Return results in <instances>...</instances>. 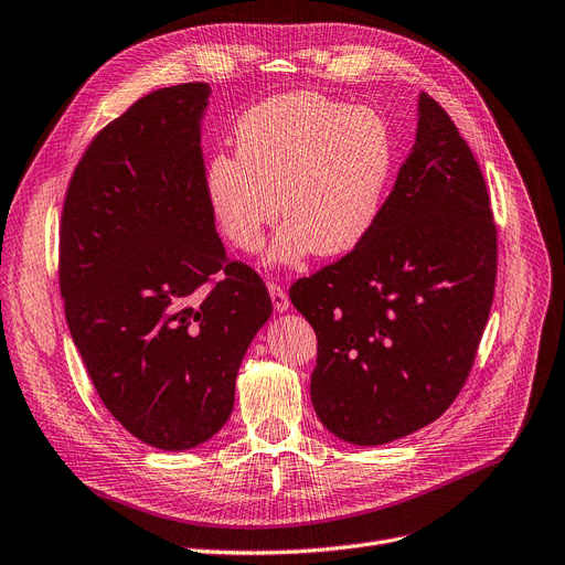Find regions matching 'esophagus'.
<instances>
[{
    "label": "esophagus",
    "instance_id": "1",
    "mask_svg": "<svg viewBox=\"0 0 565 565\" xmlns=\"http://www.w3.org/2000/svg\"><path fill=\"white\" fill-rule=\"evenodd\" d=\"M268 295H270V301H274L276 312H287L289 310V299H287L285 289L280 285L268 282Z\"/></svg>",
    "mask_w": 565,
    "mask_h": 565
}]
</instances>
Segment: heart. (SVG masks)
Masks as SVG:
<instances>
[{"label":"heart","instance_id":"b5f03b06","mask_svg":"<svg viewBox=\"0 0 565 565\" xmlns=\"http://www.w3.org/2000/svg\"><path fill=\"white\" fill-rule=\"evenodd\" d=\"M238 152H215L204 175L209 209L236 250L255 253L278 220L270 266L345 255L380 215L394 167L390 125L373 108L318 93H291L250 108L236 127ZM281 204H277V190Z\"/></svg>","mask_w":565,"mask_h":565}]
</instances>
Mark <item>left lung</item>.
<instances>
[{
  "label": "left lung",
  "instance_id": "left-lung-1",
  "mask_svg": "<svg viewBox=\"0 0 565 565\" xmlns=\"http://www.w3.org/2000/svg\"><path fill=\"white\" fill-rule=\"evenodd\" d=\"M495 224L482 171L438 102L419 95L408 160L350 255L289 289L318 333L312 408L352 445H385L459 396L489 320Z\"/></svg>",
  "mask_w": 565,
  "mask_h": 565
}]
</instances>
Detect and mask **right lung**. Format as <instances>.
<instances>
[{
    "label": "right lung",
    "instance_id": "1",
    "mask_svg": "<svg viewBox=\"0 0 565 565\" xmlns=\"http://www.w3.org/2000/svg\"><path fill=\"white\" fill-rule=\"evenodd\" d=\"M211 85L154 89L78 162L60 227V291L89 380L127 431L183 452L234 411L241 361L268 322L266 285L227 262L204 190Z\"/></svg>",
    "mask_w": 565,
    "mask_h": 565
}]
</instances>
